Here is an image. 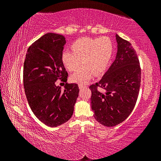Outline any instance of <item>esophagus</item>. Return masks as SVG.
<instances>
[{
  "label": "esophagus",
  "mask_w": 161,
  "mask_h": 161,
  "mask_svg": "<svg viewBox=\"0 0 161 161\" xmlns=\"http://www.w3.org/2000/svg\"><path fill=\"white\" fill-rule=\"evenodd\" d=\"M85 87L86 86L83 85V84H79V88H80V89H82L84 88H85Z\"/></svg>",
  "instance_id": "34e87169"
}]
</instances>
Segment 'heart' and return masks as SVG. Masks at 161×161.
<instances>
[{"mask_svg":"<svg viewBox=\"0 0 161 161\" xmlns=\"http://www.w3.org/2000/svg\"><path fill=\"white\" fill-rule=\"evenodd\" d=\"M72 53L64 52L62 61L69 72H77L70 77L72 82L84 84L92 75H99L107 67L113 53V44L109 37H83L76 40L71 46Z\"/></svg>","mask_w":161,"mask_h":161,"instance_id":"1","label":"heart"}]
</instances>
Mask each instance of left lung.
I'll return each mask as SVG.
<instances>
[{
	"mask_svg": "<svg viewBox=\"0 0 161 161\" xmlns=\"http://www.w3.org/2000/svg\"><path fill=\"white\" fill-rule=\"evenodd\" d=\"M116 40L115 60L102 78L89 86L94 119L108 127L121 124L130 115L141 86V67L137 54L129 42L117 34Z\"/></svg>",
	"mask_w": 161,
	"mask_h": 161,
	"instance_id": "8db88e82",
	"label": "left lung"
}]
</instances>
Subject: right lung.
I'll use <instances>...</instances> for the list:
<instances>
[{"instance_id": "1", "label": "right lung", "mask_w": 161, "mask_h": 161, "mask_svg": "<svg viewBox=\"0 0 161 161\" xmlns=\"http://www.w3.org/2000/svg\"><path fill=\"white\" fill-rule=\"evenodd\" d=\"M66 40L63 35L45 34L30 46L23 66V84L27 100L35 116L43 124L57 127L73 114L78 97L77 84L66 83L64 91L56 81L67 80L62 61Z\"/></svg>"}]
</instances>
